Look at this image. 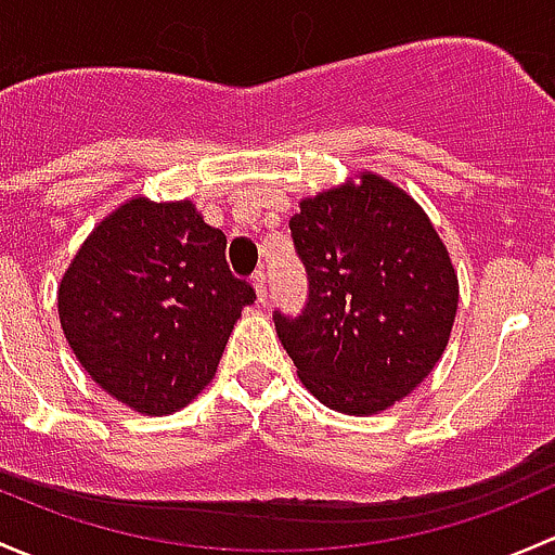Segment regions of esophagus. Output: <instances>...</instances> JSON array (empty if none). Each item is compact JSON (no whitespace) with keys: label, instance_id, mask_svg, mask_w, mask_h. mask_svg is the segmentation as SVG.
Instances as JSON below:
<instances>
[{"label":"esophagus","instance_id":"1","mask_svg":"<svg viewBox=\"0 0 555 555\" xmlns=\"http://www.w3.org/2000/svg\"><path fill=\"white\" fill-rule=\"evenodd\" d=\"M254 288H256V299H259V305H264L267 301V275L264 272H256Z\"/></svg>","mask_w":555,"mask_h":555}]
</instances>
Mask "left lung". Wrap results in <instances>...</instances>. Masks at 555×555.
Returning a JSON list of instances; mask_svg holds the SVG:
<instances>
[{
    "instance_id": "8db88e82",
    "label": "left lung",
    "mask_w": 555,
    "mask_h": 555,
    "mask_svg": "<svg viewBox=\"0 0 555 555\" xmlns=\"http://www.w3.org/2000/svg\"><path fill=\"white\" fill-rule=\"evenodd\" d=\"M307 270L299 315L275 328L307 390L341 414L409 396L447 350L460 285L425 210L374 173L320 192L291 219Z\"/></svg>"
}]
</instances>
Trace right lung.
Masks as SVG:
<instances>
[{"label": "right lung", "instance_id": "add662e5", "mask_svg": "<svg viewBox=\"0 0 555 555\" xmlns=\"http://www.w3.org/2000/svg\"><path fill=\"white\" fill-rule=\"evenodd\" d=\"M224 232L184 203L130 199L95 227L59 288L82 369L141 414H170L214 379L254 285L227 264Z\"/></svg>", "mask_w": 555, "mask_h": 555}]
</instances>
